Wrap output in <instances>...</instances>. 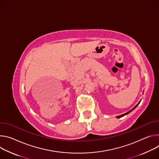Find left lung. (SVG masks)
I'll use <instances>...</instances> for the list:
<instances>
[{
	"instance_id": "8db88e82",
	"label": "left lung",
	"mask_w": 159,
	"mask_h": 159,
	"mask_svg": "<svg viewBox=\"0 0 159 159\" xmlns=\"http://www.w3.org/2000/svg\"><path fill=\"white\" fill-rule=\"evenodd\" d=\"M140 102H141V101H140ZM140 102H139V103H138V104H137V105H136V106H135V107H134V108H133V109H131V111H129V112H126V113H125V114H122V115H120V116H117V118H120V117H123V116H125V115H126V114H129V112H131V111H133V109H135V108H136V107H137V106H138V105H139V103H140Z\"/></svg>"
}]
</instances>
